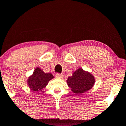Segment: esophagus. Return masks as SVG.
I'll list each match as a JSON object with an SVG mask.
<instances>
[{
  "mask_svg": "<svg viewBox=\"0 0 126 126\" xmlns=\"http://www.w3.org/2000/svg\"><path fill=\"white\" fill-rule=\"evenodd\" d=\"M56 77L57 78H62L63 77V74H60L57 73H56Z\"/></svg>",
  "mask_w": 126,
  "mask_h": 126,
  "instance_id": "34e87169",
  "label": "esophagus"
}]
</instances>
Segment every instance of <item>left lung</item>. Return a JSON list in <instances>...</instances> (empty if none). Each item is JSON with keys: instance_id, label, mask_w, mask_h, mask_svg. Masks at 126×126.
<instances>
[{"instance_id": "8db88e82", "label": "left lung", "mask_w": 126, "mask_h": 126, "mask_svg": "<svg viewBox=\"0 0 126 126\" xmlns=\"http://www.w3.org/2000/svg\"><path fill=\"white\" fill-rule=\"evenodd\" d=\"M67 81L68 86L74 93L81 94L93 87L95 80L90 73L79 69L73 73L72 76L68 78Z\"/></svg>"}]
</instances>
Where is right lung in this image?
<instances>
[{
	"label": "right lung",
	"mask_w": 126,
	"mask_h": 126,
	"mask_svg": "<svg viewBox=\"0 0 126 126\" xmlns=\"http://www.w3.org/2000/svg\"><path fill=\"white\" fill-rule=\"evenodd\" d=\"M53 78L52 74L45 73L42 70L37 67L34 70L33 75L29 79V85L33 90H40L46 87L49 80Z\"/></svg>",
	"instance_id": "1"
}]
</instances>
